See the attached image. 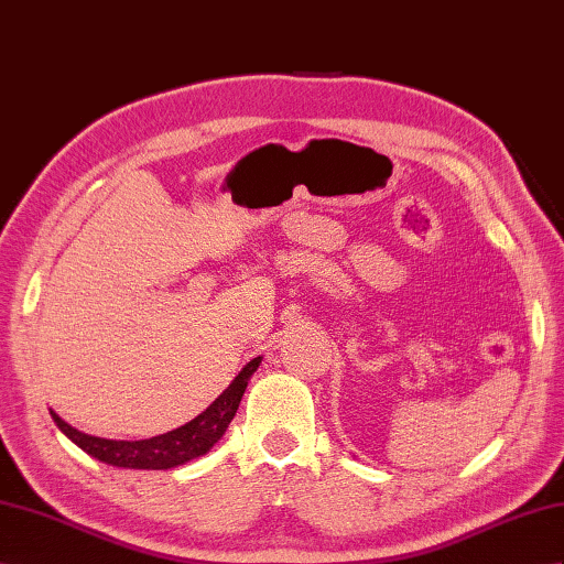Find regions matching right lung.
Instances as JSON below:
<instances>
[{
  "label": "right lung",
  "mask_w": 564,
  "mask_h": 564,
  "mask_svg": "<svg viewBox=\"0 0 564 564\" xmlns=\"http://www.w3.org/2000/svg\"><path fill=\"white\" fill-rule=\"evenodd\" d=\"M263 356L251 358L239 375L232 379V384L227 387L216 401H213L202 415H196L182 427L165 432L151 438L140 441H116V438H101V436H89L80 430L70 427L68 422L61 420L54 410H50L52 420L56 427L64 432L75 446L83 448L93 458L113 465V467H126V469H171L180 467L194 458H202L213 446L223 438L227 424L232 422L241 395L249 384L251 375L258 370Z\"/></svg>",
  "instance_id": "obj_1"
}]
</instances>
